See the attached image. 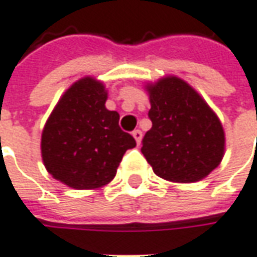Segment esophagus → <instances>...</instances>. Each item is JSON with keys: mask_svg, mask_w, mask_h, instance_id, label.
I'll return each mask as SVG.
<instances>
[{"mask_svg": "<svg viewBox=\"0 0 257 257\" xmlns=\"http://www.w3.org/2000/svg\"><path fill=\"white\" fill-rule=\"evenodd\" d=\"M133 137L136 139L137 144H140V143H141V139H143V133H141V130H134V132H133Z\"/></svg>", "mask_w": 257, "mask_h": 257, "instance_id": "1", "label": "esophagus"}]
</instances>
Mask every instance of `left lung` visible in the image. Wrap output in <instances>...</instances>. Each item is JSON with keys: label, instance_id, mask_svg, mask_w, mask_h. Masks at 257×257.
<instances>
[{"label": "left lung", "instance_id": "left-lung-1", "mask_svg": "<svg viewBox=\"0 0 257 257\" xmlns=\"http://www.w3.org/2000/svg\"><path fill=\"white\" fill-rule=\"evenodd\" d=\"M152 121L141 152L159 178L192 183L206 178L224 157L225 136L218 117L183 79L166 77L147 86Z\"/></svg>", "mask_w": 257, "mask_h": 257}]
</instances>
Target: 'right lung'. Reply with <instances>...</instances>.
Wrapping results in <instances>:
<instances>
[{"instance_id":"1","label":"right lung","mask_w":257,"mask_h":257,"mask_svg":"<svg viewBox=\"0 0 257 257\" xmlns=\"http://www.w3.org/2000/svg\"><path fill=\"white\" fill-rule=\"evenodd\" d=\"M103 84L82 78L67 89L42 133V157L54 179L72 189H96L114 176L123 155L136 147L118 125L117 111L105 107Z\"/></svg>"}]
</instances>
